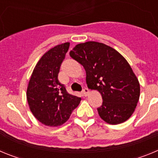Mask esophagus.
I'll return each mask as SVG.
<instances>
[{"label":"esophagus","instance_id":"1","mask_svg":"<svg viewBox=\"0 0 158 158\" xmlns=\"http://www.w3.org/2000/svg\"><path fill=\"white\" fill-rule=\"evenodd\" d=\"M83 94L85 96H87L89 94V90L87 88H85V89H83Z\"/></svg>","mask_w":158,"mask_h":158}]
</instances>
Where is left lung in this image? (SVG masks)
<instances>
[{
    "label": "left lung",
    "mask_w": 158,
    "mask_h": 158,
    "mask_svg": "<svg viewBox=\"0 0 158 158\" xmlns=\"http://www.w3.org/2000/svg\"><path fill=\"white\" fill-rule=\"evenodd\" d=\"M85 69L86 83L97 90L103 104L97 108L100 118L116 125L132 115L140 96V85L131 65L116 50L102 43H79L69 52Z\"/></svg>",
    "instance_id": "left-lung-1"
}]
</instances>
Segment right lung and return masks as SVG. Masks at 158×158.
<instances>
[{
  "label": "right lung",
  "mask_w": 158,
  "mask_h": 158,
  "mask_svg": "<svg viewBox=\"0 0 158 158\" xmlns=\"http://www.w3.org/2000/svg\"><path fill=\"white\" fill-rule=\"evenodd\" d=\"M69 43L50 49L35 66L27 89V100L35 117L41 123L58 127L65 123L80 104L81 97L67 93L58 79L60 66Z\"/></svg>",
  "instance_id": "obj_1"
}]
</instances>
